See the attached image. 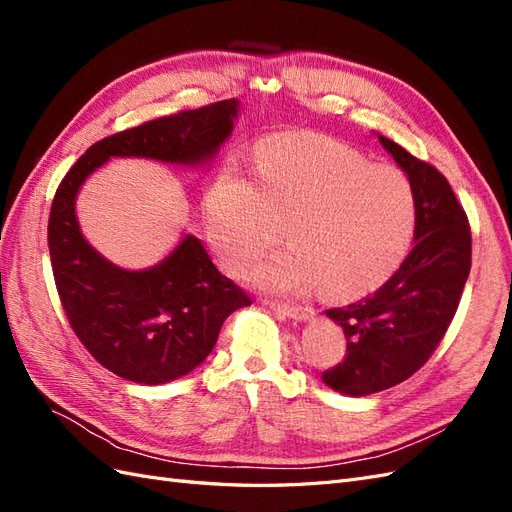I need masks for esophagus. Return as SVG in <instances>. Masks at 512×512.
<instances>
[{
  "instance_id": "esophagus-1",
  "label": "esophagus",
  "mask_w": 512,
  "mask_h": 512,
  "mask_svg": "<svg viewBox=\"0 0 512 512\" xmlns=\"http://www.w3.org/2000/svg\"><path fill=\"white\" fill-rule=\"evenodd\" d=\"M269 307L273 309V312H280V314H284V316H288V318L301 320V322H303V320H309V318H314V309L307 307V305H286V303H275V301H271Z\"/></svg>"
}]
</instances>
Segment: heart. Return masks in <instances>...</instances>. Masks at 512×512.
<instances>
[{"label":"heart","instance_id":"1","mask_svg":"<svg viewBox=\"0 0 512 512\" xmlns=\"http://www.w3.org/2000/svg\"><path fill=\"white\" fill-rule=\"evenodd\" d=\"M209 235L224 265L241 273L280 243L290 247L252 271L280 294L320 286L337 299L376 290L404 262L416 228L406 173L312 134L262 147L256 183L224 173L209 190Z\"/></svg>","mask_w":512,"mask_h":512}]
</instances>
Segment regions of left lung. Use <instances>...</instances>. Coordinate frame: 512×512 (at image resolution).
Listing matches in <instances>:
<instances>
[{"label": "left lung", "instance_id": "8db88e82", "mask_svg": "<svg viewBox=\"0 0 512 512\" xmlns=\"http://www.w3.org/2000/svg\"><path fill=\"white\" fill-rule=\"evenodd\" d=\"M380 145L408 175L416 198L414 247L386 284L346 307L327 309L344 329L346 356L322 380L361 397L408 380L451 324L472 267L468 215L436 166L414 158L391 138Z\"/></svg>", "mask_w": 512, "mask_h": 512}]
</instances>
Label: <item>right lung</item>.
<instances>
[{
  "label": "right lung",
  "instance_id": "obj_1",
  "mask_svg": "<svg viewBox=\"0 0 512 512\" xmlns=\"http://www.w3.org/2000/svg\"><path fill=\"white\" fill-rule=\"evenodd\" d=\"M237 113V100H222L106 136L59 183L49 252L61 307L87 352L119 378L164 384L190 374L211 354L224 320L252 299L218 271L192 235L151 269L113 265L81 235L76 194L113 156L205 164L230 136Z\"/></svg>",
  "mask_w": 512,
  "mask_h": 512
}]
</instances>
